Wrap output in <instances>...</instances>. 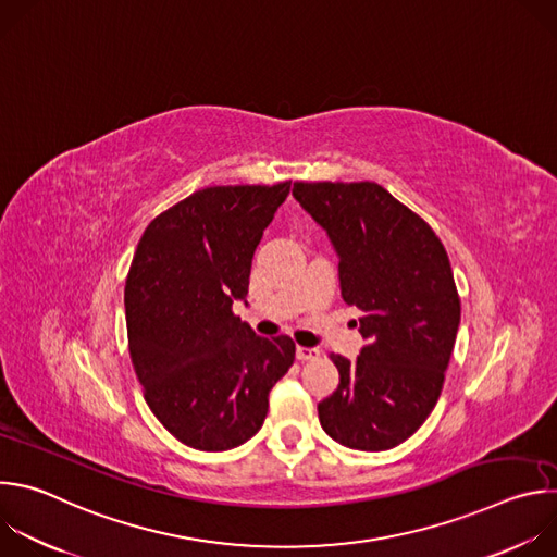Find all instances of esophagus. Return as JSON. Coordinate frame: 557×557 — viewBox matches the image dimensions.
I'll return each mask as SVG.
<instances>
[{"label":"esophagus","mask_w":557,"mask_h":557,"mask_svg":"<svg viewBox=\"0 0 557 557\" xmlns=\"http://www.w3.org/2000/svg\"><path fill=\"white\" fill-rule=\"evenodd\" d=\"M295 357H297L299 361H314L317 357H320V350H317V348H306V346H297Z\"/></svg>","instance_id":"obj_1"}]
</instances>
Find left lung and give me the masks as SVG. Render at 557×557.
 <instances>
[{"label":"left lung","instance_id":"left-lung-1","mask_svg":"<svg viewBox=\"0 0 557 557\" xmlns=\"http://www.w3.org/2000/svg\"><path fill=\"white\" fill-rule=\"evenodd\" d=\"M295 200L339 258V286L368 342L331 355L337 389L317 406L324 432L359 451L392 449L434 410L454 350L460 299L432 226L376 183H295Z\"/></svg>","mask_w":557,"mask_h":557}]
</instances>
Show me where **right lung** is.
I'll return each mask as SVG.
<instances>
[{
	"mask_svg": "<svg viewBox=\"0 0 557 557\" xmlns=\"http://www.w3.org/2000/svg\"><path fill=\"white\" fill-rule=\"evenodd\" d=\"M290 183L207 187L149 222L136 247L125 317L129 357L153 417L187 447L247 443L295 344L258 337L233 314L253 253Z\"/></svg>",
	"mask_w": 557,
	"mask_h": 557,
	"instance_id": "1",
	"label": "right lung"
}]
</instances>
